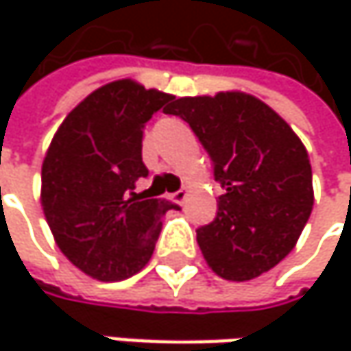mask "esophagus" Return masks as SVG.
I'll use <instances>...</instances> for the list:
<instances>
[{
    "mask_svg": "<svg viewBox=\"0 0 351 351\" xmlns=\"http://www.w3.org/2000/svg\"><path fill=\"white\" fill-rule=\"evenodd\" d=\"M186 197H189V189H180V191H176V193L171 195V201L180 205V203H184V201H186Z\"/></svg>",
    "mask_w": 351,
    "mask_h": 351,
    "instance_id": "obj_1",
    "label": "esophagus"
}]
</instances>
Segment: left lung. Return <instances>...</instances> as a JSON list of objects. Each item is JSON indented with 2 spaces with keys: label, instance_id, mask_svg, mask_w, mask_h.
<instances>
[{
  "label": "left lung",
  "instance_id": "left-lung-1",
  "mask_svg": "<svg viewBox=\"0 0 351 351\" xmlns=\"http://www.w3.org/2000/svg\"><path fill=\"white\" fill-rule=\"evenodd\" d=\"M182 117L205 146L226 189L217 217L197 230L207 266L245 282L285 260L313 209V173L305 144L264 101L244 91L178 97Z\"/></svg>",
  "mask_w": 351,
  "mask_h": 351
}]
</instances>
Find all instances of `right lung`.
<instances>
[{
	"mask_svg": "<svg viewBox=\"0 0 351 351\" xmlns=\"http://www.w3.org/2000/svg\"><path fill=\"white\" fill-rule=\"evenodd\" d=\"M171 99L134 79L111 81L62 119L44 154L46 223L69 262L91 278L113 282L140 272L152 258L162 215L176 207L134 193L136 180L148 175L146 121Z\"/></svg>",
	"mask_w": 351,
	"mask_h": 351,
	"instance_id": "add662e5",
	"label": "right lung"
}]
</instances>
